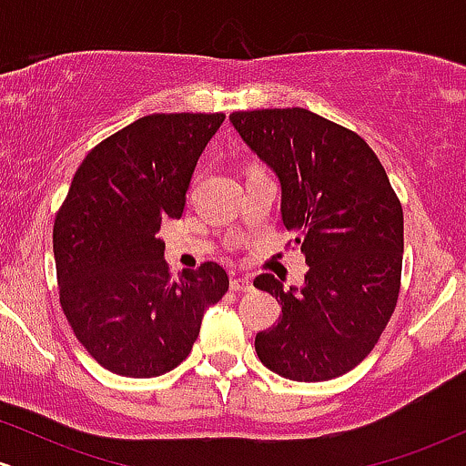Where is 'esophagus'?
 <instances>
[{"label":"esophagus","instance_id":"34e87169","mask_svg":"<svg viewBox=\"0 0 466 466\" xmlns=\"http://www.w3.org/2000/svg\"><path fill=\"white\" fill-rule=\"evenodd\" d=\"M229 289L237 293H245V291H251V280L249 278H232V282H229Z\"/></svg>","mask_w":466,"mask_h":466}]
</instances>
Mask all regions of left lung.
<instances>
[{"label": "left lung", "instance_id": "8db88e82", "mask_svg": "<svg viewBox=\"0 0 466 466\" xmlns=\"http://www.w3.org/2000/svg\"><path fill=\"white\" fill-rule=\"evenodd\" d=\"M243 142L280 179L282 223L309 271L302 289L260 274L278 324L256 335L258 360L291 381H329L370 355L399 300L403 208L363 137L300 106L234 111Z\"/></svg>", "mask_w": 466, "mask_h": 466}]
</instances>
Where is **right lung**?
<instances>
[{
	"instance_id": "obj_1",
	"label": "right lung",
	"mask_w": 466,
	"mask_h": 466,
	"mask_svg": "<svg viewBox=\"0 0 466 466\" xmlns=\"http://www.w3.org/2000/svg\"><path fill=\"white\" fill-rule=\"evenodd\" d=\"M223 114H153L94 147L55 218L61 309L80 344L120 377L151 379L190 355L221 265L170 276L159 226L179 218L199 155Z\"/></svg>"
}]
</instances>
